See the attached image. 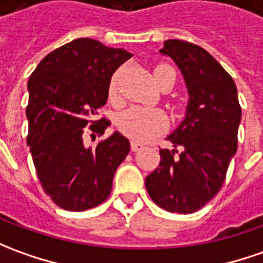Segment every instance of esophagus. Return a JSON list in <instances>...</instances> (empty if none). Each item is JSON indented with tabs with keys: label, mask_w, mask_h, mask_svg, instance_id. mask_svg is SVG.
<instances>
[{
	"label": "esophagus",
	"mask_w": 263,
	"mask_h": 263,
	"mask_svg": "<svg viewBox=\"0 0 263 263\" xmlns=\"http://www.w3.org/2000/svg\"><path fill=\"white\" fill-rule=\"evenodd\" d=\"M139 149H142V145L138 144V142H135V141H131V151L137 153V151H139Z\"/></svg>",
	"instance_id": "1"
}]
</instances>
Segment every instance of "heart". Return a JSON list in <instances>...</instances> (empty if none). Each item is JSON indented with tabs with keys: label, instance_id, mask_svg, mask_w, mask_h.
I'll list each match as a JSON object with an SVG mask.
<instances>
[{
	"label": "heart",
	"instance_id": "b5f03b06",
	"mask_svg": "<svg viewBox=\"0 0 263 263\" xmlns=\"http://www.w3.org/2000/svg\"><path fill=\"white\" fill-rule=\"evenodd\" d=\"M170 70H173V69L167 64H157L154 67V76L157 83H160L162 76ZM118 78H119V71H117L109 82V98L110 99L117 98ZM167 126H168V119L160 109L132 106V108L124 110L118 117L119 131L126 135L128 138L139 141V142H145L148 139L154 138L155 135L165 131Z\"/></svg>",
	"mask_w": 263,
	"mask_h": 263
}]
</instances>
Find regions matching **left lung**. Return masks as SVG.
<instances>
[{
    "label": "left lung",
    "mask_w": 263,
    "mask_h": 263,
    "mask_svg": "<svg viewBox=\"0 0 263 263\" xmlns=\"http://www.w3.org/2000/svg\"><path fill=\"white\" fill-rule=\"evenodd\" d=\"M160 51L180 67L190 101L184 121L167 138L174 149H160V164L145 178L146 192L167 212L194 213L224 183L242 108L232 76L209 51L181 40H167Z\"/></svg>",
    "instance_id": "8db88e82"
}]
</instances>
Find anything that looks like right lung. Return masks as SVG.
Returning a JSON list of instances; mask_svg holds the SVG:
<instances>
[{"mask_svg": "<svg viewBox=\"0 0 263 263\" xmlns=\"http://www.w3.org/2000/svg\"><path fill=\"white\" fill-rule=\"evenodd\" d=\"M131 56L78 39L49 53L28 79L27 145L43 190L64 210L83 212L103 203L129 153V141L119 132L93 148L83 138L87 132L103 135L110 125L95 115L108 101L114 71Z\"/></svg>", "mask_w": 263, "mask_h": 263, "instance_id": "add662e5", "label": "right lung"}]
</instances>
